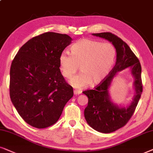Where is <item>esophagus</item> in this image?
Returning a JSON list of instances; mask_svg holds the SVG:
<instances>
[{"mask_svg": "<svg viewBox=\"0 0 153 153\" xmlns=\"http://www.w3.org/2000/svg\"><path fill=\"white\" fill-rule=\"evenodd\" d=\"M81 93H82V91L80 89H74V94H80Z\"/></svg>", "mask_w": 153, "mask_h": 153, "instance_id": "1", "label": "esophagus"}]
</instances>
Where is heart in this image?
<instances>
[{
    "label": "heart",
    "mask_w": 153,
    "mask_h": 153,
    "mask_svg": "<svg viewBox=\"0 0 153 153\" xmlns=\"http://www.w3.org/2000/svg\"><path fill=\"white\" fill-rule=\"evenodd\" d=\"M71 54L62 52L59 57L65 78H71L80 66L81 72L70 81L75 88L81 89L90 83L97 84L108 75L117 58L115 46L109 42L81 39L71 46Z\"/></svg>",
    "instance_id": "heart-1"
}]
</instances>
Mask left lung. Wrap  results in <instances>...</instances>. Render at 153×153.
Masks as SVG:
<instances>
[{"label":"left lung","instance_id":"left-lung-1","mask_svg":"<svg viewBox=\"0 0 153 153\" xmlns=\"http://www.w3.org/2000/svg\"><path fill=\"white\" fill-rule=\"evenodd\" d=\"M93 35L105 38L115 46L117 61L108 75L94 89L82 91L88 97V104L84 111L85 117L94 129L101 133H111L123 127L135 111L143 91L141 66L137 56L120 38L110 32L93 33ZM128 67H130L135 79L136 94L129 107L120 108L110 101L107 89L117 73Z\"/></svg>","mask_w":153,"mask_h":153}]
</instances>
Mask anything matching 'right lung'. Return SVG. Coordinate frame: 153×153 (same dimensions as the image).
Masks as SVG:
<instances>
[{
	"label": "right lung",
	"instance_id": "add662e5",
	"mask_svg": "<svg viewBox=\"0 0 153 153\" xmlns=\"http://www.w3.org/2000/svg\"><path fill=\"white\" fill-rule=\"evenodd\" d=\"M71 40L66 34L44 33L26 42L12 62L10 99L22 119L32 127L45 129L55 124L73 96L59 62Z\"/></svg>",
	"mask_w": 153,
	"mask_h": 153
}]
</instances>
